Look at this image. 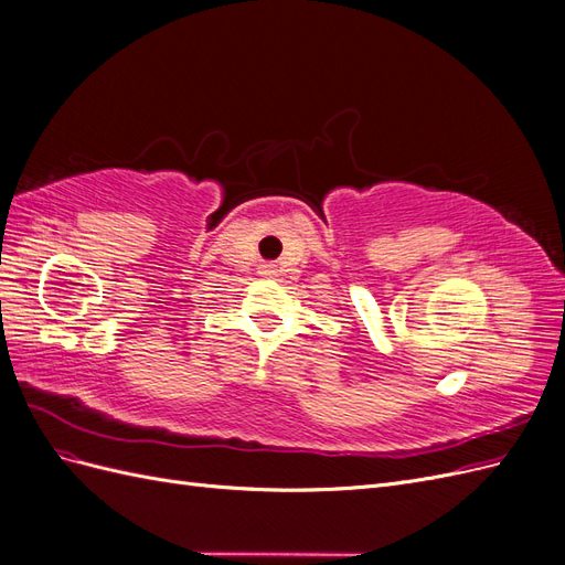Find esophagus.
<instances>
[{"label": "esophagus", "instance_id": "esophagus-1", "mask_svg": "<svg viewBox=\"0 0 565 565\" xmlns=\"http://www.w3.org/2000/svg\"><path fill=\"white\" fill-rule=\"evenodd\" d=\"M259 273H262L264 278H273V276H276V273H278V268H276V264H264Z\"/></svg>", "mask_w": 565, "mask_h": 565}]
</instances>
